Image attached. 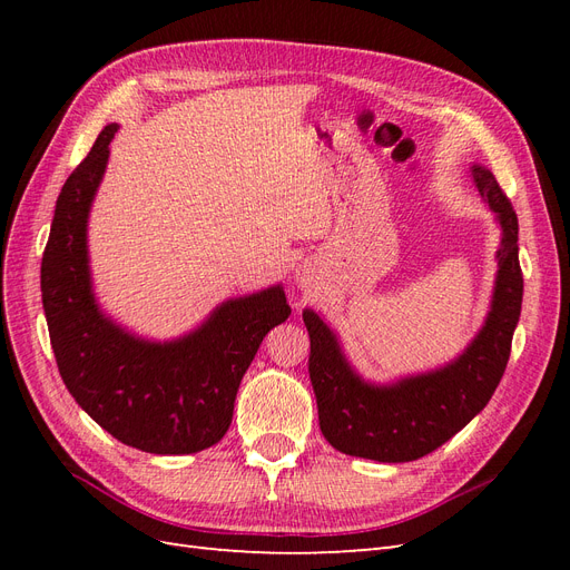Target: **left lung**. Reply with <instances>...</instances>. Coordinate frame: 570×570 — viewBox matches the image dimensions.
Returning <instances> with one entry per match:
<instances>
[{
	"instance_id": "obj_1",
	"label": "left lung",
	"mask_w": 570,
	"mask_h": 570,
	"mask_svg": "<svg viewBox=\"0 0 570 570\" xmlns=\"http://www.w3.org/2000/svg\"><path fill=\"white\" fill-rule=\"evenodd\" d=\"M473 178L499 216L504 237L497 254L499 273L488 323L452 366L406 377L392 387L366 385L347 366L327 325L314 312H304L312 340L308 377L321 433L342 454L385 463L416 461L435 452L485 409L502 381L523 302L519 216L490 170L473 166Z\"/></svg>"
}]
</instances>
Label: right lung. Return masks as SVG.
<instances>
[{
  "instance_id": "1",
  "label": "right lung",
  "mask_w": 570,
  "mask_h": 570,
  "mask_svg": "<svg viewBox=\"0 0 570 570\" xmlns=\"http://www.w3.org/2000/svg\"><path fill=\"white\" fill-rule=\"evenodd\" d=\"M116 130L99 132L57 199L40 271L51 350L68 392L109 435L149 454H195L228 433L239 381L289 306L271 287L168 344L135 340L97 312L85 226Z\"/></svg>"
}]
</instances>
